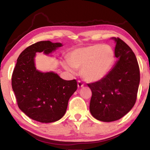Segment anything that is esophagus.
I'll return each mask as SVG.
<instances>
[{
    "instance_id": "obj_1",
    "label": "esophagus",
    "mask_w": 150,
    "mask_h": 150,
    "mask_svg": "<svg viewBox=\"0 0 150 150\" xmlns=\"http://www.w3.org/2000/svg\"><path fill=\"white\" fill-rule=\"evenodd\" d=\"M77 86H78V87H83V86H84V83H83L82 81L79 80L77 82Z\"/></svg>"
}]
</instances>
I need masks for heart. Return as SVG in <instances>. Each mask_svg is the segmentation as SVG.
I'll use <instances>...</instances> for the list:
<instances>
[{
    "label": "heart",
    "mask_w": 150,
    "mask_h": 150,
    "mask_svg": "<svg viewBox=\"0 0 150 150\" xmlns=\"http://www.w3.org/2000/svg\"><path fill=\"white\" fill-rule=\"evenodd\" d=\"M69 62L63 66L72 71L73 68L81 69V74L88 82L103 79L111 71L116 62L115 53L110 45L95 44L73 50Z\"/></svg>",
    "instance_id": "obj_1"
}]
</instances>
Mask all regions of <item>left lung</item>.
I'll return each mask as SVG.
<instances>
[{
  "instance_id": "left-lung-1",
  "label": "left lung",
  "mask_w": 150,
  "mask_h": 150,
  "mask_svg": "<svg viewBox=\"0 0 150 150\" xmlns=\"http://www.w3.org/2000/svg\"><path fill=\"white\" fill-rule=\"evenodd\" d=\"M116 42L115 56L118 60L103 79L87 85L92 91L90 112L103 122L119 120L135 105L139 79V68L135 54L123 40Z\"/></svg>"
}]
</instances>
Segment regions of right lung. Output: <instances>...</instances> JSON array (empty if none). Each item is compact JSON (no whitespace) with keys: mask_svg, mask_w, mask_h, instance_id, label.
Masks as SVG:
<instances>
[{"mask_svg":"<svg viewBox=\"0 0 150 150\" xmlns=\"http://www.w3.org/2000/svg\"><path fill=\"white\" fill-rule=\"evenodd\" d=\"M61 46L60 43L50 41L30 45L20 54L12 73V87L19 108L40 122H53L62 118L77 88L75 79L63 80L56 73H42L35 69V53L48 54Z\"/></svg>","mask_w":150,"mask_h":150,"instance_id":"add662e5","label":"right lung"}]
</instances>
